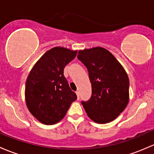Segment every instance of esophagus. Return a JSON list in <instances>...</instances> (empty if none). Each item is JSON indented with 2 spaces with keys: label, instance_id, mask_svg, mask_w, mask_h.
<instances>
[{
  "label": "esophagus",
  "instance_id": "esophagus-1",
  "mask_svg": "<svg viewBox=\"0 0 154 154\" xmlns=\"http://www.w3.org/2000/svg\"><path fill=\"white\" fill-rule=\"evenodd\" d=\"M76 94H77V100H79L80 99V92L77 91H76Z\"/></svg>",
  "mask_w": 154,
  "mask_h": 154
}]
</instances>
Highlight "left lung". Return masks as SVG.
<instances>
[{
	"label": "left lung",
	"mask_w": 154,
	"mask_h": 154,
	"mask_svg": "<svg viewBox=\"0 0 154 154\" xmlns=\"http://www.w3.org/2000/svg\"><path fill=\"white\" fill-rule=\"evenodd\" d=\"M77 58L85 65L91 83V97L82 101L87 114L97 123L115 119L129 100V79L122 65L102 47L79 51Z\"/></svg>",
	"instance_id": "left-lung-1"
}]
</instances>
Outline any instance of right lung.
<instances>
[{
    "mask_svg": "<svg viewBox=\"0 0 154 154\" xmlns=\"http://www.w3.org/2000/svg\"><path fill=\"white\" fill-rule=\"evenodd\" d=\"M77 51L54 47L46 51L33 66L26 82L25 97L31 114L40 122L53 125L66 115L77 100L63 74L65 66Z\"/></svg>",
    "mask_w": 154,
    "mask_h": 154,
    "instance_id": "add662e5",
    "label": "right lung"
}]
</instances>
